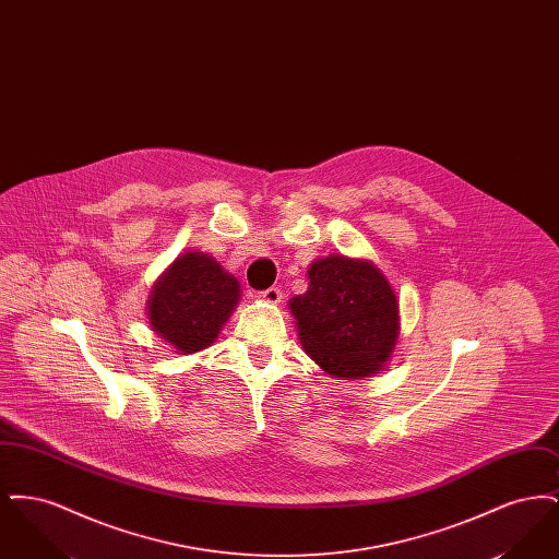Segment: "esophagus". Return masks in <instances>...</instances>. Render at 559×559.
I'll return each mask as SVG.
<instances>
[{
	"mask_svg": "<svg viewBox=\"0 0 559 559\" xmlns=\"http://www.w3.org/2000/svg\"><path fill=\"white\" fill-rule=\"evenodd\" d=\"M262 301H267V304H281V299H283V293L278 287H270L266 292L260 293L258 295Z\"/></svg>",
	"mask_w": 559,
	"mask_h": 559,
	"instance_id": "obj_1",
	"label": "esophagus"
}]
</instances>
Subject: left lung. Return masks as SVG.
Returning <instances> with one entry per match:
<instances>
[{
  "label": "left lung",
  "instance_id": "8db88e82",
  "mask_svg": "<svg viewBox=\"0 0 559 559\" xmlns=\"http://www.w3.org/2000/svg\"><path fill=\"white\" fill-rule=\"evenodd\" d=\"M308 292L289 301L304 352L331 377H371L400 333L396 293L369 260L329 255L308 267Z\"/></svg>",
  "mask_w": 559,
  "mask_h": 559
}]
</instances>
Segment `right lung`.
Here are the masks:
<instances>
[{
    "label": "right lung",
    "mask_w": 559,
    "mask_h": 559,
    "mask_svg": "<svg viewBox=\"0 0 559 559\" xmlns=\"http://www.w3.org/2000/svg\"><path fill=\"white\" fill-rule=\"evenodd\" d=\"M239 293V281L212 255L188 251L167 267L151 293V329L178 354L205 349L237 308Z\"/></svg>",
    "instance_id": "right-lung-1"
}]
</instances>
